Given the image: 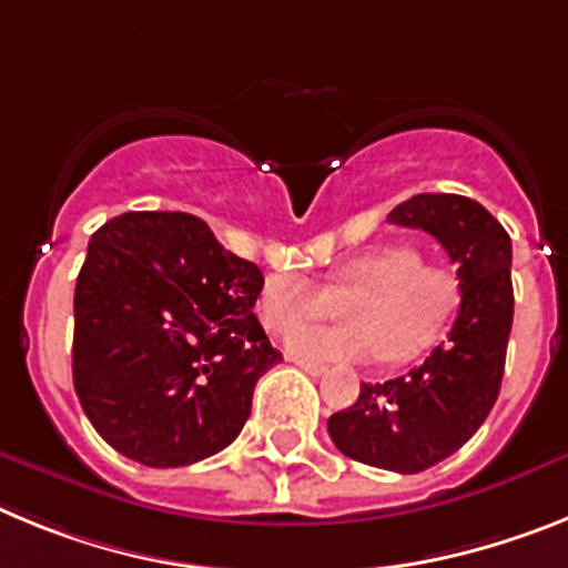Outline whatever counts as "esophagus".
<instances>
[{"label": "esophagus", "mask_w": 568, "mask_h": 568, "mask_svg": "<svg viewBox=\"0 0 568 568\" xmlns=\"http://www.w3.org/2000/svg\"><path fill=\"white\" fill-rule=\"evenodd\" d=\"M297 366L303 368L305 374H312V377H323V374H328V366H320V363H305V359H297Z\"/></svg>", "instance_id": "esophagus-1"}]
</instances>
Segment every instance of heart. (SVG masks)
<instances>
[{"mask_svg": "<svg viewBox=\"0 0 568 568\" xmlns=\"http://www.w3.org/2000/svg\"><path fill=\"white\" fill-rule=\"evenodd\" d=\"M337 302L346 304L344 316L353 325L297 329L285 343L294 357L305 363H366L383 354L414 359L455 317L460 280L443 265L423 263L412 245H377L339 263L328 285L300 271L271 274L256 297V314L268 332L285 334L308 318L331 316Z\"/></svg>", "mask_w": 568, "mask_h": 568, "instance_id": "obj_1", "label": "heart"}]
</instances>
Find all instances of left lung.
Instances as JSON below:
<instances>
[{
	"mask_svg": "<svg viewBox=\"0 0 568 568\" xmlns=\"http://www.w3.org/2000/svg\"><path fill=\"white\" fill-rule=\"evenodd\" d=\"M388 223L426 231L446 248L460 277V312L420 366L363 383L357 403L328 417V434L352 460L417 475L455 455L500 394L515 317L511 240L480 202L460 194H417Z\"/></svg>",
	"mask_w": 568,
	"mask_h": 568,
	"instance_id": "left-lung-1",
	"label": "left lung"
}]
</instances>
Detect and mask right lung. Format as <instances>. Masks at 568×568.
Returning <instances> with one entry per match:
<instances>
[{
    "instance_id": "obj_1",
    "label": "right lung",
    "mask_w": 568,
    "mask_h": 568,
    "mask_svg": "<svg viewBox=\"0 0 568 568\" xmlns=\"http://www.w3.org/2000/svg\"><path fill=\"white\" fill-rule=\"evenodd\" d=\"M263 271L200 216L128 211L88 243L73 291V388L120 455L191 466L243 432L283 354L254 314Z\"/></svg>"
}]
</instances>
